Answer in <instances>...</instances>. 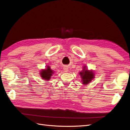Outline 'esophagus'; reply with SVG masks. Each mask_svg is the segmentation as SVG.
Segmentation results:
<instances>
[{"label": "esophagus", "instance_id": "obj_1", "mask_svg": "<svg viewBox=\"0 0 130 130\" xmlns=\"http://www.w3.org/2000/svg\"><path fill=\"white\" fill-rule=\"evenodd\" d=\"M63 69H64V71L66 72H68V69L67 67H64L63 68Z\"/></svg>", "mask_w": 130, "mask_h": 130}]
</instances>
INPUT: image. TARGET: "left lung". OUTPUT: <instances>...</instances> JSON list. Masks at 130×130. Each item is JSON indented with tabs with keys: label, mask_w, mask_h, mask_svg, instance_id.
Returning <instances> with one entry per match:
<instances>
[{
	"label": "left lung",
	"mask_w": 130,
	"mask_h": 130,
	"mask_svg": "<svg viewBox=\"0 0 130 130\" xmlns=\"http://www.w3.org/2000/svg\"><path fill=\"white\" fill-rule=\"evenodd\" d=\"M86 67V66H84L82 72H81L79 74L82 78V84L87 85L94 78V74L92 70H88Z\"/></svg>",
	"instance_id": "8db88e82"
}]
</instances>
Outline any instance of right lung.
<instances>
[{"label":"right lung","instance_id":"add662e5","mask_svg":"<svg viewBox=\"0 0 130 130\" xmlns=\"http://www.w3.org/2000/svg\"><path fill=\"white\" fill-rule=\"evenodd\" d=\"M46 69L44 70H42L41 72V76L44 80H49L51 78V76L54 74V72L50 69V67H46Z\"/></svg>","mask_w":130,"mask_h":130}]
</instances>
